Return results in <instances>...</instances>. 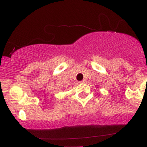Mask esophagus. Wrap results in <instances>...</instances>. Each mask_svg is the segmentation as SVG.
<instances>
[{
  "instance_id": "1",
  "label": "esophagus",
  "mask_w": 147,
  "mask_h": 147,
  "mask_svg": "<svg viewBox=\"0 0 147 147\" xmlns=\"http://www.w3.org/2000/svg\"><path fill=\"white\" fill-rule=\"evenodd\" d=\"M86 82V80L85 79H84V80H82V81H81V82H79V83L80 84H83V83H85Z\"/></svg>"
}]
</instances>
